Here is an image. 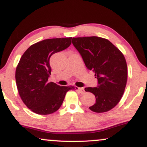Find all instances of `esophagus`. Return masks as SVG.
Wrapping results in <instances>:
<instances>
[{
	"label": "esophagus",
	"mask_w": 147,
	"mask_h": 147,
	"mask_svg": "<svg viewBox=\"0 0 147 147\" xmlns=\"http://www.w3.org/2000/svg\"><path fill=\"white\" fill-rule=\"evenodd\" d=\"M77 90L79 92H80L81 94H84L85 93V90H84V88H77Z\"/></svg>",
	"instance_id": "obj_1"
}]
</instances>
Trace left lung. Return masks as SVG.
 Masks as SVG:
<instances>
[{"instance_id":"obj_1","label":"left lung","mask_w":147,"mask_h":147,"mask_svg":"<svg viewBox=\"0 0 147 147\" xmlns=\"http://www.w3.org/2000/svg\"><path fill=\"white\" fill-rule=\"evenodd\" d=\"M72 44L98 82L97 87L85 88V91L92 92L96 99L89 109L95 113L113 109L122 98L127 81V65L123 54L109 40L101 37L72 38Z\"/></svg>"}]
</instances>
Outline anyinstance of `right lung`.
<instances>
[{
  "label": "right lung",
  "mask_w": 147,
  "mask_h": 147,
  "mask_svg": "<svg viewBox=\"0 0 147 147\" xmlns=\"http://www.w3.org/2000/svg\"><path fill=\"white\" fill-rule=\"evenodd\" d=\"M71 39L72 37L43 40L31 45L22 55L16 70V86L22 101L35 113H53L61 107L66 92L77 88L48 83L50 57L68 48Z\"/></svg>",
  "instance_id": "right-lung-1"
}]
</instances>
